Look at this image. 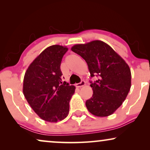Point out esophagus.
I'll list each match as a JSON object with an SVG mask.
<instances>
[{
    "label": "esophagus",
    "instance_id": "1",
    "mask_svg": "<svg viewBox=\"0 0 150 150\" xmlns=\"http://www.w3.org/2000/svg\"><path fill=\"white\" fill-rule=\"evenodd\" d=\"M85 82L84 81H82L81 83L76 84V87H83V86H85Z\"/></svg>",
    "mask_w": 150,
    "mask_h": 150
}]
</instances>
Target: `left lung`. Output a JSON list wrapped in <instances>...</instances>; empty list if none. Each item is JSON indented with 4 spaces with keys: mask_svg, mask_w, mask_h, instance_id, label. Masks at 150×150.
<instances>
[{
    "mask_svg": "<svg viewBox=\"0 0 150 150\" xmlns=\"http://www.w3.org/2000/svg\"><path fill=\"white\" fill-rule=\"evenodd\" d=\"M71 50L85 59L91 77L93 96L86 101L87 110L103 117L112 115L126 100L131 87V71L128 65L109 45L100 40L76 44Z\"/></svg>",
    "mask_w": 150,
    "mask_h": 150,
    "instance_id": "obj_1",
    "label": "left lung"
}]
</instances>
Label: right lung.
Returning a JSON list of instances; mask_svg holds the SVG:
<instances>
[{
  "label": "right lung",
  "instance_id": "obj_1",
  "mask_svg": "<svg viewBox=\"0 0 150 150\" xmlns=\"http://www.w3.org/2000/svg\"><path fill=\"white\" fill-rule=\"evenodd\" d=\"M68 48L52 45L42 51L26 69L23 93L35 112L48 122H57L68 115L69 101L76 87L62 82L60 65Z\"/></svg>",
  "mask_w": 150,
  "mask_h": 150
}]
</instances>
